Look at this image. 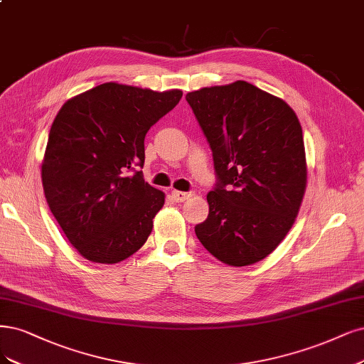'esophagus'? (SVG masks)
Returning a JSON list of instances; mask_svg holds the SVG:
<instances>
[{"label": "esophagus", "instance_id": "1", "mask_svg": "<svg viewBox=\"0 0 364 364\" xmlns=\"http://www.w3.org/2000/svg\"><path fill=\"white\" fill-rule=\"evenodd\" d=\"M171 197L176 200V202H185L186 198L191 197V193H185V191H171Z\"/></svg>", "mask_w": 364, "mask_h": 364}]
</instances>
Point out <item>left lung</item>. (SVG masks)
Returning a JSON list of instances; mask_svg holds the SVG:
<instances>
[{"instance_id": "8db88e82", "label": "left lung", "mask_w": 364, "mask_h": 364, "mask_svg": "<svg viewBox=\"0 0 364 364\" xmlns=\"http://www.w3.org/2000/svg\"><path fill=\"white\" fill-rule=\"evenodd\" d=\"M214 158L208 218L194 230L233 267L265 259L291 230L306 191L303 129L280 97L247 81L185 96Z\"/></svg>"}]
</instances>
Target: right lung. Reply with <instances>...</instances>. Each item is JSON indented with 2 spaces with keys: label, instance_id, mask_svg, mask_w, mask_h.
I'll return each mask as SVG.
<instances>
[{
  "label": "right lung",
  "instance_id": "obj_1",
  "mask_svg": "<svg viewBox=\"0 0 364 364\" xmlns=\"http://www.w3.org/2000/svg\"><path fill=\"white\" fill-rule=\"evenodd\" d=\"M181 97V90L105 82L58 111L42 183L49 209L82 257L117 263L147 241L164 193L144 182V136Z\"/></svg>",
  "mask_w": 364,
  "mask_h": 364
}]
</instances>
